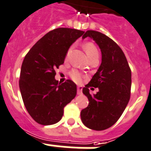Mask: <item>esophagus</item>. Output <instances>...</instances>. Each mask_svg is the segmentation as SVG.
<instances>
[{
    "label": "esophagus",
    "instance_id": "1",
    "mask_svg": "<svg viewBox=\"0 0 151 151\" xmlns=\"http://www.w3.org/2000/svg\"><path fill=\"white\" fill-rule=\"evenodd\" d=\"M82 93V87L81 86H78V94L81 95Z\"/></svg>",
    "mask_w": 151,
    "mask_h": 151
}]
</instances>
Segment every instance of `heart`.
Here are the masks:
<instances>
[{
    "mask_svg": "<svg viewBox=\"0 0 151 151\" xmlns=\"http://www.w3.org/2000/svg\"><path fill=\"white\" fill-rule=\"evenodd\" d=\"M73 49V47L71 46L69 48L66 52V58L70 55L71 50ZM84 49L86 50V53L87 56H88V58L93 57L95 55H98V50H97V48L96 47V46L91 42H87L84 44ZM70 76L71 79L73 81H74L77 83H80L82 81V79H83V75L79 72V71L76 70H73L70 71Z\"/></svg>",
    "mask_w": 151,
    "mask_h": 151,
    "instance_id": "1",
    "label": "heart"
}]
</instances>
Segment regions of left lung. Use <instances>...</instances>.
Returning a JSON list of instances; mask_svg holds the SVG:
<instances>
[{"mask_svg":"<svg viewBox=\"0 0 151 151\" xmlns=\"http://www.w3.org/2000/svg\"><path fill=\"white\" fill-rule=\"evenodd\" d=\"M86 37L92 38L98 44L102 62L97 72L82 89L89 103L81 111V119L88 128L102 131L116 124L126 109L131 96L132 72L116 42L104 34L91 30L83 35L84 39ZM90 87L99 88L93 96L89 93Z\"/></svg>","mask_w":151,"mask_h":151,"instance_id":"obj_1","label":"left lung"}]
</instances>
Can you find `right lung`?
Wrapping results in <instances>:
<instances>
[{
  "instance_id": "right-lung-1",
  "label": "right lung",
  "mask_w": 151,
  "mask_h": 151,
  "mask_svg": "<svg viewBox=\"0 0 151 151\" xmlns=\"http://www.w3.org/2000/svg\"><path fill=\"white\" fill-rule=\"evenodd\" d=\"M83 31L59 27L50 31L32 47L22 63L19 86L22 99L32 119L42 125L59 121L65 106L77 94L71 80L58 83L56 72L68 49Z\"/></svg>"
}]
</instances>
